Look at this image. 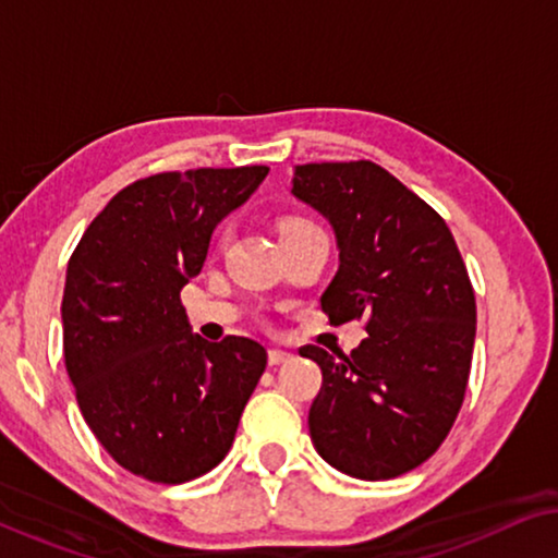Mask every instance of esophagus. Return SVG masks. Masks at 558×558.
Returning a JSON list of instances; mask_svg holds the SVG:
<instances>
[{
	"mask_svg": "<svg viewBox=\"0 0 558 558\" xmlns=\"http://www.w3.org/2000/svg\"><path fill=\"white\" fill-rule=\"evenodd\" d=\"M289 361H292V353H287V350H279V348L269 350V365H281Z\"/></svg>",
	"mask_w": 558,
	"mask_h": 558,
	"instance_id": "1",
	"label": "esophagus"
}]
</instances>
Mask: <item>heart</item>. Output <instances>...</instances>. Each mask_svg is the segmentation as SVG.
Instances as JSON below:
<instances>
[{
	"instance_id": "1",
	"label": "heart",
	"mask_w": 558,
	"mask_h": 558,
	"mask_svg": "<svg viewBox=\"0 0 558 558\" xmlns=\"http://www.w3.org/2000/svg\"><path fill=\"white\" fill-rule=\"evenodd\" d=\"M302 228H315L310 223V220H304V218H287V220H281V226H279V233H289V231H302Z\"/></svg>"
}]
</instances>
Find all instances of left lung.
Listing matches in <instances>:
<instances>
[{"mask_svg": "<svg viewBox=\"0 0 558 558\" xmlns=\"http://www.w3.org/2000/svg\"><path fill=\"white\" fill-rule=\"evenodd\" d=\"M292 195L338 243L323 312L368 332L350 355L300 350L323 368L312 445L350 477H399L437 452L468 388L475 292L460 248L437 210L365 159L296 165Z\"/></svg>", "mask_w": 558, "mask_h": 558, "instance_id": "1", "label": "left lung"}]
</instances>
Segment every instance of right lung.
Masks as SVG:
<instances>
[{
  "label": "right lung",
  "instance_id": "obj_1",
  "mask_svg": "<svg viewBox=\"0 0 558 558\" xmlns=\"http://www.w3.org/2000/svg\"><path fill=\"white\" fill-rule=\"evenodd\" d=\"M269 167L162 172L136 180L75 246L63 292V353L81 414L121 468L151 483L205 475L228 454L266 368L256 340L208 342L182 287L210 235Z\"/></svg>",
  "mask_w": 558,
  "mask_h": 558
}]
</instances>
